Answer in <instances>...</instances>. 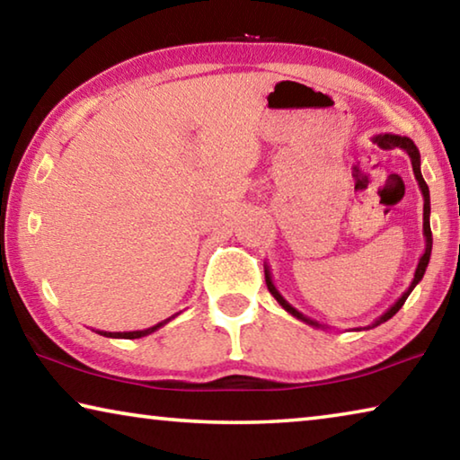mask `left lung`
<instances>
[{
  "mask_svg": "<svg viewBox=\"0 0 460 460\" xmlns=\"http://www.w3.org/2000/svg\"><path fill=\"white\" fill-rule=\"evenodd\" d=\"M373 142H376L379 147H385V150H392V147H400V150H403L406 152L408 155H410V160H411V168H414V176H416V181H418V186H420V190H422V197H424V239H426V247H424V253L420 255V261H418V268H416V271H414V279H411V284H410V288L406 292H403L398 300L394 302L392 306H389L384 314H381L379 318H376V321H373L371 324H367V326H357V329H353V331H367V329H376V326H379L381 323H385V321H389V318H392L395 313H398V310L403 306V302L408 300V296L411 294V290H414V288L418 286V282L420 279L424 278V271H426V268H428V261H430V253H432V231H430V190H428V184L424 182V178H422V170H420V152H418V147H416V144L411 142L410 137H406V136H395V134H379V136H373ZM263 271H266V284H268V290H270V294L274 296V298L278 300V305L282 306L286 313H290L294 318H298V321H302V323H306L308 326H314V329H326V324H321V323H316L314 318H310V316H306V314H302L300 310H296L290 302H288L282 294L278 292V288L274 286V279H271V271H270V268L268 266H263Z\"/></svg>",
  "mask_w": 460,
  "mask_h": 460,
  "instance_id": "1",
  "label": "left lung"
}]
</instances>
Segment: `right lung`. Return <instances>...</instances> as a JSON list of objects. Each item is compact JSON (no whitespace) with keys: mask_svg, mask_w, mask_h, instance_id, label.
Masks as SVG:
<instances>
[{"mask_svg":"<svg viewBox=\"0 0 460 460\" xmlns=\"http://www.w3.org/2000/svg\"><path fill=\"white\" fill-rule=\"evenodd\" d=\"M174 316H178V314H174ZM174 316H170V318H166V321H162V323L154 324V326H150V329H144V331H128V332H107V331H97V332H99V334H103V337H111V339H142V337H147V334H152V332L158 331L160 326H164L166 323L172 321Z\"/></svg>","mask_w":460,"mask_h":460,"instance_id":"add662e5","label":"right lung"}]
</instances>
